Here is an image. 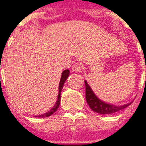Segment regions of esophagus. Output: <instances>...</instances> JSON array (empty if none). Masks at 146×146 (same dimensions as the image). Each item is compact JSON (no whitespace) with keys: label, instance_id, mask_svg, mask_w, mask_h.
Wrapping results in <instances>:
<instances>
[{"label":"esophagus","instance_id":"34e87169","mask_svg":"<svg viewBox=\"0 0 146 146\" xmlns=\"http://www.w3.org/2000/svg\"><path fill=\"white\" fill-rule=\"evenodd\" d=\"M83 69V66L82 64L79 63H75L73 66H72V70L75 72H81Z\"/></svg>","mask_w":146,"mask_h":146}]
</instances>
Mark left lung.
Returning <instances> with one entry per match:
<instances>
[{
  "mask_svg": "<svg viewBox=\"0 0 146 146\" xmlns=\"http://www.w3.org/2000/svg\"><path fill=\"white\" fill-rule=\"evenodd\" d=\"M146 83V81H145ZM85 86H86V100L87 104L89 105L90 108L93 111L96 113H101V114H110L117 112L122 109L126 108L132 102L127 103L123 106H113L110 104H107L106 102L101 101L97 96L94 94L93 90H91L90 86L87 84L86 81H85Z\"/></svg>",
  "mask_w": 146,
  "mask_h": 146,
  "instance_id": "obj_1",
  "label": "left lung"
}]
</instances>
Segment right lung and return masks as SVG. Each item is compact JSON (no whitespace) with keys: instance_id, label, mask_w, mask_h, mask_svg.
I'll use <instances>...</instances> for the list:
<instances>
[{"instance_id":"1","label":"right lung","mask_w":146,"mask_h":146,"mask_svg":"<svg viewBox=\"0 0 146 146\" xmlns=\"http://www.w3.org/2000/svg\"><path fill=\"white\" fill-rule=\"evenodd\" d=\"M69 73H70V71L68 69L67 70H65V71H63V73H62V76H61V79H60V85H59V94H58V98H57V101H56V103L54 106V107L52 108V109L50 110L49 111H48V113H45L44 114H41V115H38V117H49V116H51L52 113H55L57 109L59 108V106H60V94H61V90L63 89V84L65 83V81L67 80V77L69 76ZM37 117V116H36Z\"/></svg>"}]
</instances>
